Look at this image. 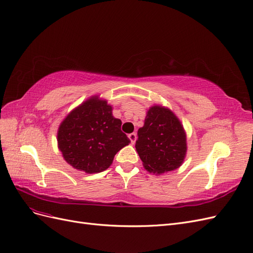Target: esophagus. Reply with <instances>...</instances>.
Wrapping results in <instances>:
<instances>
[{
    "label": "esophagus",
    "mask_w": 253,
    "mask_h": 253,
    "mask_svg": "<svg viewBox=\"0 0 253 253\" xmlns=\"http://www.w3.org/2000/svg\"><path fill=\"white\" fill-rule=\"evenodd\" d=\"M128 138H129V140H130V142L132 143V144H134L135 143V141H136V133H130V134H128Z\"/></svg>",
    "instance_id": "34e87169"
}]
</instances>
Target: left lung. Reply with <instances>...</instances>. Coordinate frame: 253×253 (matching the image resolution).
Returning a JSON list of instances; mask_svg holds the SVG:
<instances>
[{
    "instance_id": "8db88e82",
    "label": "left lung",
    "mask_w": 253,
    "mask_h": 253,
    "mask_svg": "<svg viewBox=\"0 0 253 253\" xmlns=\"http://www.w3.org/2000/svg\"><path fill=\"white\" fill-rule=\"evenodd\" d=\"M186 148L183 126L174 112L159 105L150 107L135 142L145 169L163 174L178 169L183 163Z\"/></svg>"
}]
</instances>
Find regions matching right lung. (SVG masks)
I'll return each mask as SVG.
<instances>
[{
    "instance_id": "1",
    "label": "right lung",
    "mask_w": 253,
    "mask_h": 253,
    "mask_svg": "<svg viewBox=\"0 0 253 253\" xmlns=\"http://www.w3.org/2000/svg\"><path fill=\"white\" fill-rule=\"evenodd\" d=\"M121 125L107 100L92 96L62 121L57 132L58 148L71 167L88 174L100 172L130 143Z\"/></svg>"
}]
</instances>
